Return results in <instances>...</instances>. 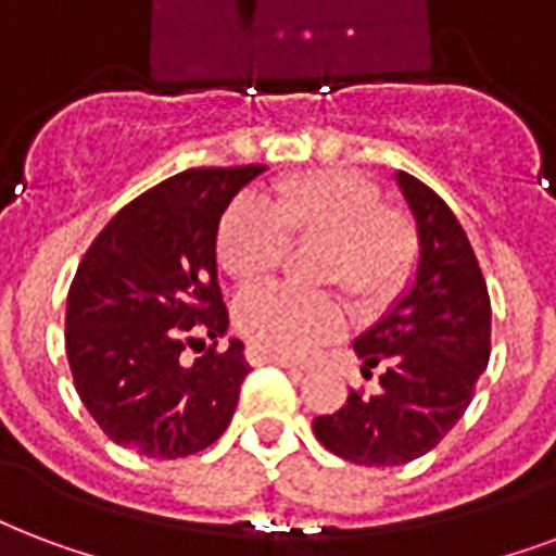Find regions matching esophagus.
<instances>
[{
  "mask_svg": "<svg viewBox=\"0 0 556 556\" xmlns=\"http://www.w3.org/2000/svg\"><path fill=\"white\" fill-rule=\"evenodd\" d=\"M247 359L253 362V365H277V368H289V371H300L294 362L282 359V356H270V353L256 351V348H250V351H247Z\"/></svg>",
  "mask_w": 556,
  "mask_h": 556,
  "instance_id": "1",
  "label": "esophagus"
}]
</instances>
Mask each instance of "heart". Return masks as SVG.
<instances>
[{"instance_id":"b5f03b06","label":"heart","mask_w":556,"mask_h":556,"mask_svg":"<svg viewBox=\"0 0 556 556\" xmlns=\"http://www.w3.org/2000/svg\"><path fill=\"white\" fill-rule=\"evenodd\" d=\"M289 241H324L320 282L341 286L359 306L392 298L415 250L413 229L382 205L380 191L341 170L291 176L267 203L238 197L217 229V258L229 277L253 286L282 265ZM236 327L256 351L303 359L339 336L344 312L327 294L265 286L238 298Z\"/></svg>"}]
</instances>
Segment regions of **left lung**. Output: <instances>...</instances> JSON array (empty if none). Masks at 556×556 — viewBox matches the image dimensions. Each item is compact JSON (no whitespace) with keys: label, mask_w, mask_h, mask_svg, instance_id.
I'll return each instance as SVG.
<instances>
[{"label":"left lung","mask_w":556,"mask_h":556,"mask_svg":"<svg viewBox=\"0 0 556 556\" xmlns=\"http://www.w3.org/2000/svg\"><path fill=\"white\" fill-rule=\"evenodd\" d=\"M394 182L418 232L415 277L353 341L362 374L380 368V386L312 421L327 451L374 468L413 463L451 433L486 371L492 332L486 282L454 212L404 170Z\"/></svg>","instance_id":"left-lung-1"}]
</instances>
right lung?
<instances>
[{"instance_id":"1","label":"right lung","mask_w":556,"mask_h":556,"mask_svg":"<svg viewBox=\"0 0 556 556\" xmlns=\"http://www.w3.org/2000/svg\"><path fill=\"white\" fill-rule=\"evenodd\" d=\"M265 167L185 170L111 217L67 294V359L81 404L111 442L179 459L217 442L250 374L229 339L217 286V226L232 197ZM205 329L216 344L185 363Z\"/></svg>"}]
</instances>
